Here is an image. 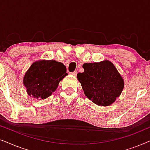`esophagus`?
<instances>
[{
    "instance_id": "1",
    "label": "esophagus",
    "mask_w": 150,
    "mask_h": 150,
    "mask_svg": "<svg viewBox=\"0 0 150 150\" xmlns=\"http://www.w3.org/2000/svg\"><path fill=\"white\" fill-rule=\"evenodd\" d=\"M77 74H78V71L77 70H75L74 71H73V72L71 73V74H72L73 76H76L77 75Z\"/></svg>"
}]
</instances>
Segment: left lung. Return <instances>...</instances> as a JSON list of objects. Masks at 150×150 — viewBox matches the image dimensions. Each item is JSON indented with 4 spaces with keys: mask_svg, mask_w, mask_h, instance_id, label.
Masks as SVG:
<instances>
[{
    "mask_svg": "<svg viewBox=\"0 0 150 150\" xmlns=\"http://www.w3.org/2000/svg\"><path fill=\"white\" fill-rule=\"evenodd\" d=\"M84 71L77 74L85 95L100 106L111 105L121 95L124 81L108 60L84 63Z\"/></svg>",
    "mask_w": 150,
    "mask_h": 150,
    "instance_id": "left-lung-1",
    "label": "left lung"
}]
</instances>
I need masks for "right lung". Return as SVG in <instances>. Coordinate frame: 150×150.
<instances>
[{
	"label": "right lung",
	"mask_w": 150,
	"mask_h": 150,
	"mask_svg": "<svg viewBox=\"0 0 150 150\" xmlns=\"http://www.w3.org/2000/svg\"><path fill=\"white\" fill-rule=\"evenodd\" d=\"M66 67L54 60H39L30 65L23 78V85L29 96L44 100L56 91L65 76Z\"/></svg>",
	"instance_id": "right-lung-1"
}]
</instances>
